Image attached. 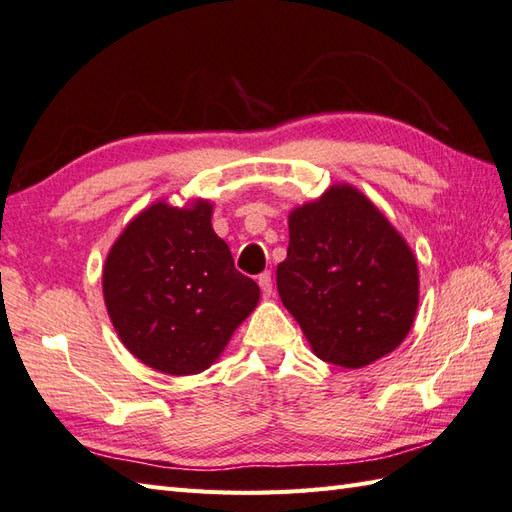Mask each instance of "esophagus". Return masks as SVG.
<instances>
[{
	"label": "esophagus",
	"mask_w": 512,
	"mask_h": 512,
	"mask_svg": "<svg viewBox=\"0 0 512 512\" xmlns=\"http://www.w3.org/2000/svg\"><path fill=\"white\" fill-rule=\"evenodd\" d=\"M259 287H261V294H264L266 298L272 294V274L270 272H261L259 279H257Z\"/></svg>",
	"instance_id": "obj_1"
}]
</instances>
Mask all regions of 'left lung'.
I'll return each mask as SVG.
<instances>
[{"label":"left lung","instance_id":"left-lung-1","mask_svg":"<svg viewBox=\"0 0 512 512\" xmlns=\"http://www.w3.org/2000/svg\"><path fill=\"white\" fill-rule=\"evenodd\" d=\"M277 268L285 309L311 350L339 368H363L409 335L419 277L415 255L374 203L348 183L290 214Z\"/></svg>","mask_w":512,"mask_h":512}]
</instances>
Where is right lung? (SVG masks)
I'll use <instances>...</instances> for the list:
<instances>
[{
  "instance_id": "add662e5",
  "label": "right lung",
  "mask_w": 512,
  "mask_h": 512,
  "mask_svg": "<svg viewBox=\"0 0 512 512\" xmlns=\"http://www.w3.org/2000/svg\"><path fill=\"white\" fill-rule=\"evenodd\" d=\"M103 298L125 348L149 368L188 376L212 365L259 303L212 229V203L157 201L129 222L103 266Z\"/></svg>"
}]
</instances>
